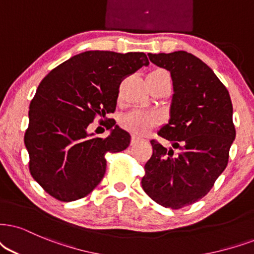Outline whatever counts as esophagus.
<instances>
[{
	"label": "esophagus",
	"instance_id": "esophagus-1",
	"mask_svg": "<svg viewBox=\"0 0 254 254\" xmlns=\"http://www.w3.org/2000/svg\"><path fill=\"white\" fill-rule=\"evenodd\" d=\"M144 140V138H142V137H139V136H132V139H131V143L132 144H137V143H139V142H143Z\"/></svg>",
	"mask_w": 254,
	"mask_h": 254
}]
</instances>
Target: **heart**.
Instances as JSON below:
<instances>
[{"label": "heart", "mask_w": 254, "mask_h": 254, "mask_svg": "<svg viewBox=\"0 0 254 254\" xmlns=\"http://www.w3.org/2000/svg\"><path fill=\"white\" fill-rule=\"evenodd\" d=\"M156 71H163V70H156ZM158 121V117L156 115L140 110H132L123 117L122 124L125 129L130 130L131 132L142 134L155 127Z\"/></svg>", "instance_id": "b5f03b06"}]
</instances>
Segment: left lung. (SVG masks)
<instances>
[{"mask_svg":"<svg viewBox=\"0 0 254 254\" xmlns=\"http://www.w3.org/2000/svg\"><path fill=\"white\" fill-rule=\"evenodd\" d=\"M147 56L171 73L170 118L158 134L179 151L151 140L142 188L157 204L177 210L203 198L225 170L236 138L232 102L213 70L192 54Z\"/></svg>","mask_w":254,"mask_h":254,"instance_id":"left-lung-1","label":"left lung"}]
</instances>
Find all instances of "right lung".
Segmentation results:
<instances>
[{
    "mask_svg": "<svg viewBox=\"0 0 254 254\" xmlns=\"http://www.w3.org/2000/svg\"><path fill=\"white\" fill-rule=\"evenodd\" d=\"M144 65H149L144 53L84 51L38 85L24 144L31 176L54 198L73 201L88 195L104 177L105 155L129 146L130 133L116 122L107 138H94L88 127L96 116L116 110L122 79Z\"/></svg>",
    "mask_w": 254,
    "mask_h": 254,
    "instance_id": "right-lung-1",
    "label": "right lung"
}]
</instances>
